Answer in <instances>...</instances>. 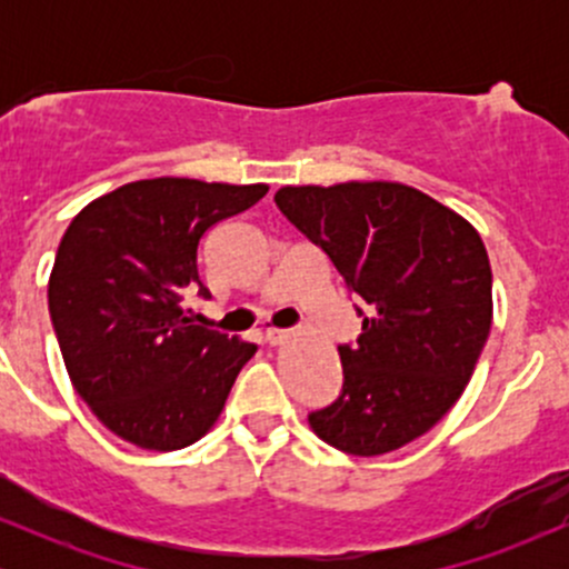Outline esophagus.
Here are the masks:
<instances>
[{
    "label": "esophagus",
    "mask_w": 569,
    "mask_h": 569,
    "mask_svg": "<svg viewBox=\"0 0 569 569\" xmlns=\"http://www.w3.org/2000/svg\"><path fill=\"white\" fill-rule=\"evenodd\" d=\"M264 339H267V342H270V345H283V342H289V331H283V329H267Z\"/></svg>",
    "instance_id": "obj_1"
}]
</instances>
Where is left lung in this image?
<instances>
[{
  "instance_id": "left-lung-1",
  "label": "left lung",
  "mask_w": 569,
  "mask_h": 569,
  "mask_svg": "<svg viewBox=\"0 0 569 569\" xmlns=\"http://www.w3.org/2000/svg\"><path fill=\"white\" fill-rule=\"evenodd\" d=\"M276 202L367 302L342 393L307 417L348 455L420 439L455 407L492 326V267L468 219L398 181L280 187Z\"/></svg>"
}]
</instances>
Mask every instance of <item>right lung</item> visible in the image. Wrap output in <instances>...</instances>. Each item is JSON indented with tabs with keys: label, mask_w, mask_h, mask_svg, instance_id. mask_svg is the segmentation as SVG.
<instances>
[{
	"label": "right lung",
	"mask_w": 569,
	"mask_h": 569,
	"mask_svg": "<svg viewBox=\"0 0 569 569\" xmlns=\"http://www.w3.org/2000/svg\"><path fill=\"white\" fill-rule=\"evenodd\" d=\"M267 184L160 176L77 213L58 246L48 305L69 380L103 428L154 452L189 447L219 420L257 345L194 326L198 246Z\"/></svg>",
	"instance_id": "add662e5"
}]
</instances>
